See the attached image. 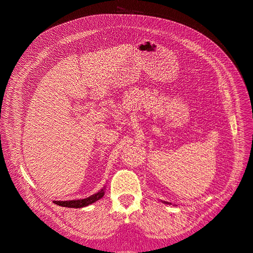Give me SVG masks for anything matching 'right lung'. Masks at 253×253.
<instances>
[{
  "label": "right lung",
  "instance_id": "add662e5",
  "mask_svg": "<svg viewBox=\"0 0 253 253\" xmlns=\"http://www.w3.org/2000/svg\"><path fill=\"white\" fill-rule=\"evenodd\" d=\"M104 191H105V188L101 189L99 192H96L95 195L90 196L85 199H80V200H71V201H54V203L57 204V206L66 207V208H76V209L84 208V207L89 206V204H92L95 201H98L99 199H101L104 196L105 193Z\"/></svg>",
  "mask_w": 253,
  "mask_h": 253
}]
</instances>
